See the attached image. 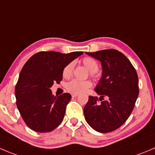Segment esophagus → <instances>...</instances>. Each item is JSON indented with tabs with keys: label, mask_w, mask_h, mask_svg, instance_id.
Segmentation results:
<instances>
[{
	"label": "esophagus",
	"mask_w": 155,
	"mask_h": 155,
	"mask_svg": "<svg viewBox=\"0 0 155 155\" xmlns=\"http://www.w3.org/2000/svg\"><path fill=\"white\" fill-rule=\"evenodd\" d=\"M78 96L77 94H72V97H76Z\"/></svg>",
	"instance_id": "obj_1"
}]
</instances>
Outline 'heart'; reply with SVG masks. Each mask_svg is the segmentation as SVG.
<instances>
[{"label":"heart","instance_id":"heart-1","mask_svg":"<svg viewBox=\"0 0 155 155\" xmlns=\"http://www.w3.org/2000/svg\"><path fill=\"white\" fill-rule=\"evenodd\" d=\"M82 64L88 70L91 76H94V73L98 70V63L92 58L87 57L82 59ZM74 64L70 63L64 67L63 70V76L64 78H70L73 74ZM91 86V83L89 81H79L77 79H73L66 85V88L70 92L73 94H80L86 91L88 88Z\"/></svg>","mask_w":155,"mask_h":155}]
</instances>
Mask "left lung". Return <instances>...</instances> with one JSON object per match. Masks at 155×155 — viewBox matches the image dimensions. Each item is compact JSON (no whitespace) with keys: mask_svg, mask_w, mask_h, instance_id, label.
Segmentation results:
<instances>
[{"mask_svg":"<svg viewBox=\"0 0 155 155\" xmlns=\"http://www.w3.org/2000/svg\"><path fill=\"white\" fill-rule=\"evenodd\" d=\"M101 64L102 74L94 91L108 99L98 103L97 97H88L84 116L88 125L99 133L120 127L131 114L139 96V79L128 58L114 49L85 52Z\"/></svg>","mask_w":155,"mask_h":155,"instance_id":"left-lung-1","label":"left lung"}]
</instances>
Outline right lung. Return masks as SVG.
<instances>
[{"instance_id": "add662e5", "label": "right lung", "mask_w": 155, "mask_h": 155, "mask_svg": "<svg viewBox=\"0 0 155 155\" xmlns=\"http://www.w3.org/2000/svg\"><path fill=\"white\" fill-rule=\"evenodd\" d=\"M82 54L41 51L31 56L23 66L15 95L21 117L31 130L48 133L61 124L71 95L64 93L56 97L51 88L63 79L64 67Z\"/></svg>"}]
</instances>
